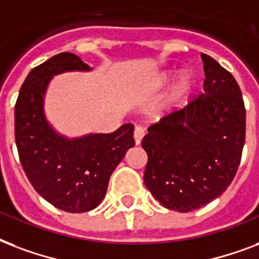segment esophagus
Returning <instances> with one entry per match:
<instances>
[{
  "label": "esophagus",
  "instance_id": "esophagus-1",
  "mask_svg": "<svg viewBox=\"0 0 259 259\" xmlns=\"http://www.w3.org/2000/svg\"><path fill=\"white\" fill-rule=\"evenodd\" d=\"M144 136V130L142 127H135V130H134V139H135V144L138 146V144H140V142H142V139H143Z\"/></svg>",
  "mask_w": 259,
  "mask_h": 259
}]
</instances>
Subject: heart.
I'll return each instance as SVG.
<instances>
[{"label": "heart", "mask_w": 259, "mask_h": 259, "mask_svg": "<svg viewBox=\"0 0 259 259\" xmlns=\"http://www.w3.org/2000/svg\"><path fill=\"white\" fill-rule=\"evenodd\" d=\"M174 77L173 70H166V71H162L159 75L155 79V86L162 89L165 88L171 82ZM194 78L193 74L190 71H182L178 77L176 85H174L173 90H171V94H170L169 100H167V104H174L176 101H178L180 98H182L185 94H188L190 92V89L193 88Z\"/></svg>", "instance_id": "b5f03b06"}]
</instances>
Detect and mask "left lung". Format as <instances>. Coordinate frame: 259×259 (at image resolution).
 Wrapping results in <instances>:
<instances>
[{
  "label": "left lung",
  "instance_id": "1",
  "mask_svg": "<svg viewBox=\"0 0 259 259\" xmlns=\"http://www.w3.org/2000/svg\"><path fill=\"white\" fill-rule=\"evenodd\" d=\"M204 93L152 124L142 140L144 185L167 209L190 212L227 189L242 158L246 111L231 73L201 54Z\"/></svg>",
  "mask_w": 259,
  "mask_h": 259
}]
</instances>
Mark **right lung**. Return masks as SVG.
Wrapping results in <instances>:
<instances>
[{"mask_svg": "<svg viewBox=\"0 0 259 259\" xmlns=\"http://www.w3.org/2000/svg\"><path fill=\"white\" fill-rule=\"evenodd\" d=\"M92 70L78 55L58 54L31 70L15 107L16 146L28 180L44 200L71 213L100 205L116 166L135 144L130 123L111 134L69 138L47 120L44 102L53 78Z\"/></svg>", "mask_w": 259, "mask_h": 259, "instance_id": "obj_1", "label": "right lung"}]
</instances>
